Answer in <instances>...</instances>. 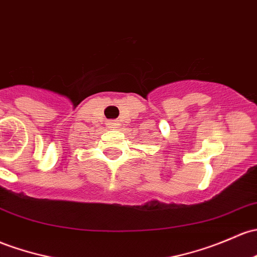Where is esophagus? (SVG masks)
<instances>
[{
    "label": "esophagus",
    "mask_w": 257,
    "mask_h": 257,
    "mask_svg": "<svg viewBox=\"0 0 257 257\" xmlns=\"http://www.w3.org/2000/svg\"><path fill=\"white\" fill-rule=\"evenodd\" d=\"M108 125H109V128H118L120 124H119V121H117V120H110V121H108Z\"/></svg>",
    "instance_id": "esophagus-1"
}]
</instances>
